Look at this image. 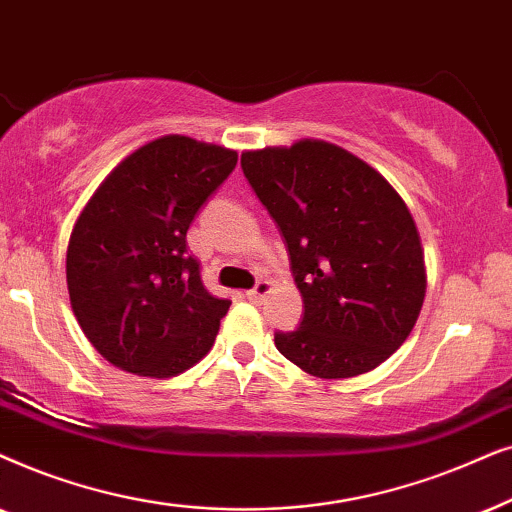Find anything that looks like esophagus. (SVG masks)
<instances>
[{"instance_id": "obj_1", "label": "esophagus", "mask_w": 512, "mask_h": 512, "mask_svg": "<svg viewBox=\"0 0 512 512\" xmlns=\"http://www.w3.org/2000/svg\"><path fill=\"white\" fill-rule=\"evenodd\" d=\"M269 292H271V283H269V281H260V283L255 285V288L245 292V297H248L250 302H262V299L267 297Z\"/></svg>"}]
</instances>
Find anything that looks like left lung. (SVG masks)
I'll list each match as a JSON object with an SVG mask.
<instances>
[{"label": "left lung", "instance_id": "left-lung-1", "mask_svg": "<svg viewBox=\"0 0 512 512\" xmlns=\"http://www.w3.org/2000/svg\"><path fill=\"white\" fill-rule=\"evenodd\" d=\"M243 175L288 245L304 302L276 349L320 379L374 370L410 337L426 297L410 208L356 154L323 140L241 154Z\"/></svg>", "mask_w": 512, "mask_h": 512}]
</instances>
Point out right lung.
<instances>
[{"label": "right lung", "mask_w": 512, "mask_h": 512, "mask_svg": "<svg viewBox=\"0 0 512 512\" xmlns=\"http://www.w3.org/2000/svg\"><path fill=\"white\" fill-rule=\"evenodd\" d=\"M236 161L234 149L163 135L128 154L74 222L65 267L72 311L119 370L168 379L215 344L231 302L206 290L187 229Z\"/></svg>", "instance_id": "add662e5"}]
</instances>
